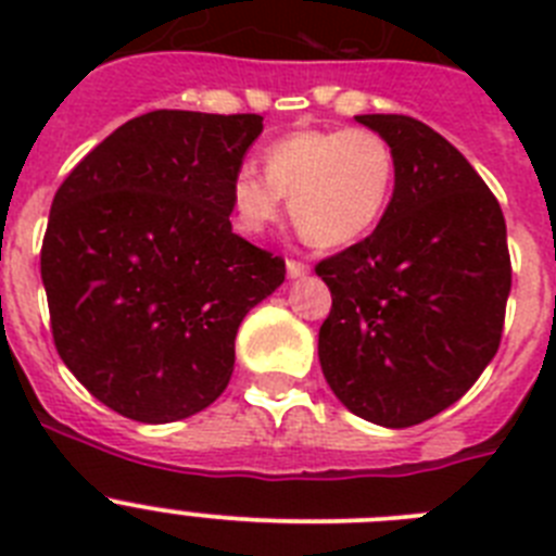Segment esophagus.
<instances>
[{"mask_svg": "<svg viewBox=\"0 0 556 556\" xmlns=\"http://www.w3.org/2000/svg\"><path fill=\"white\" fill-rule=\"evenodd\" d=\"M287 275L289 278H303V275H308V267L301 262H287Z\"/></svg>", "mask_w": 556, "mask_h": 556, "instance_id": "1", "label": "esophagus"}]
</instances>
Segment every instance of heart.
I'll list each match as a JSON object with an SVG mask.
<instances>
[{
    "label": "heart",
    "mask_w": 556,
    "mask_h": 556,
    "mask_svg": "<svg viewBox=\"0 0 556 556\" xmlns=\"http://www.w3.org/2000/svg\"><path fill=\"white\" fill-rule=\"evenodd\" d=\"M395 152L367 127L298 130L264 150V175L242 166L230 180V219L242 236L278 223L283 198L294 225L317 248L365 239L395 189Z\"/></svg>",
    "instance_id": "obj_1"
}]
</instances>
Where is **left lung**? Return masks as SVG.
<instances>
[{"label": "left lung", "mask_w": 556, "mask_h": 556, "mask_svg": "<svg viewBox=\"0 0 556 556\" xmlns=\"http://www.w3.org/2000/svg\"><path fill=\"white\" fill-rule=\"evenodd\" d=\"M390 141L395 189L365 242L317 264L333 298L320 367L370 424L406 429L456 404L493 362L513 267L498 200L424 122L362 113Z\"/></svg>", "instance_id": "1"}]
</instances>
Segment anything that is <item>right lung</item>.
Here are the masks:
<instances>
[{
  "label": "right lung",
  "mask_w": 556,
  "mask_h": 556,
  "mask_svg": "<svg viewBox=\"0 0 556 556\" xmlns=\"http://www.w3.org/2000/svg\"><path fill=\"white\" fill-rule=\"evenodd\" d=\"M258 113L152 111L68 172L41 248L63 365L139 424L198 415L225 392L244 314L283 283V258L230 228V180Z\"/></svg>",
  "instance_id": "1"
}]
</instances>
